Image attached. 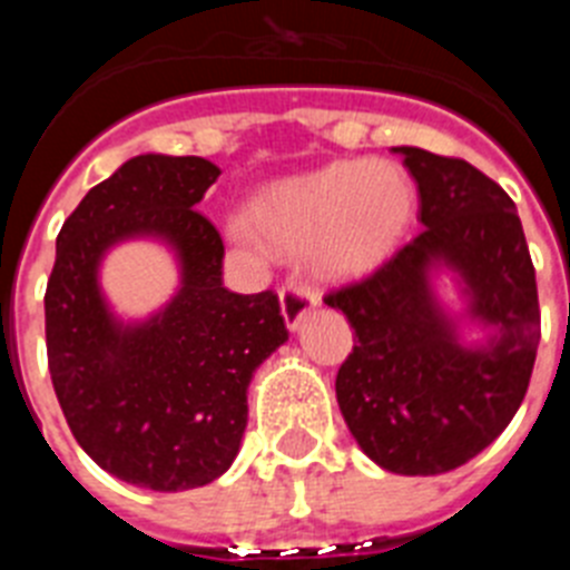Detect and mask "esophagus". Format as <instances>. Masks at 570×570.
I'll use <instances>...</instances> for the list:
<instances>
[{"label":"esophagus","instance_id":"esophagus-1","mask_svg":"<svg viewBox=\"0 0 570 570\" xmlns=\"http://www.w3.org/2000/svg\"><path fill=\"white\" fill-rule=\"evenodd\" d=\"M282 302V316H285V325L288 331H296L302 325V320L311 314V311L320 305V296L308 288V285H296V282H288L279 294Z\"/></svg>","mask_w":570,"mask_h":570}]
</instances>
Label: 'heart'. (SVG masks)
<instances>
[{
  "label": "heart",
  "instance_id": "heart-1",
  "mask_svg": "<svg viewBox=\"0 0 570 570\" xmlns=\"http://www.w3.org/2000/svg\"><path fill=\"white\" fill-rule=\"evenodd\" d=\"M414 208L405 170L347 159L265 188L250 205L248 225L279 254L311 250L314 268L328 279H360L400 250ZM234 236L248 239V230L234 225Z\"/></svg>",
  "mask_w": 570,
  "mask_h": 570
}]
</instances>
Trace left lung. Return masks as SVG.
Returning <instances> with one entry per match:
<instances>
[{"label": "left lung", "mask_w": 570, "mask_h": 570, "mask_svg": "<svg viewBox=\"0 0 570 570\" xmlns=\"http://www.w3.org/2000/svg\"><path fill=\"white\" fill-rule=\"evenodd\" d=\"M420 190L422 234L367 279L325 296L354 328L336 402L385 471L434 476L491 445L522 405L540 345L537 276L517 205L465 159L394 148ZM452 274L461 308L435 291ZM483 340L468 343L464 331Z\"/></svg>", "instance_id": "obj_1"}]
</instances>
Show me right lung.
<instances>
[{"mask_svg":"<svg viewBox=\"0 0 570 570\" xmlns=\"http://www.w3.org/2000/svg\"><path fill=\"white\" fill-rule=\"evenodd\" d=\"M219 168L203 156H134L65 219L45 294L53 391L85 454L116 480L188 491L223 476L248 425L256 367L285 345L274 291L223 285L225 245L196 205ZM165 244L180 285L145 321H122L98 282L122 240Z\"/></svg>","mask_w":570,"mask_h":570,"instance_id":"obj_1","label":"right lung"}]
</instances>
